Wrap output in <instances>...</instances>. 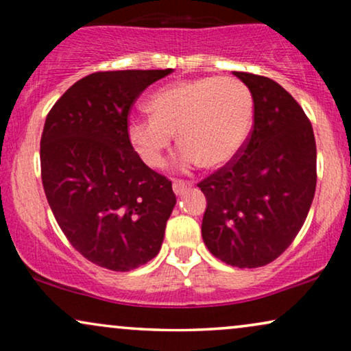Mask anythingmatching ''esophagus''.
I'll list each match as a JSON object with an SVG mask.
<instances>
[{
  "label": "esophagus",
  "mask_w": 351,
  "mask_h": 351,
  "mask_svg": "<svg viewBox=\"0 0 351 351\" xmlns=\"http://www.w3.org/2000/svg\"><path fill=\"white\" fill-rule=\"evenodd\" d=\"M190 184H186V182H182V180H174V184H172V190H174L176 195H184L186 190H189Z\"/></svg>",
  "instance_id": "1"
}]
</instances>
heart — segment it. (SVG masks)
<instances>
[{"label": "heart", "instance_id": "b5f03b06", "mask_svg": "<svg viewBox=\"0 0 351 351\" xmlns=\"http://www.w3.org/2000/svg\"><path fill=\"white\" fill-rule=\"evenodd\" d=\"M152 117L129 118L128 138L150 167H160L174 142L182 143L177 165L182 171L204 162L228 165L243 150L254 124L251 89L230 76H209L169 84L148 100Z\"/></svg>", "mask_w": 351, "mask_h": 351}]
</instances>
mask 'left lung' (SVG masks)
Listing matches in <instances>:
<instances>
[{
  "mask_svg": "<svg viewBox=\"0 0 351 351\" xmlns=\"http://www.w3.org/2000/svg\"><path fill=\"white\" fill-rule=\"evenodd\" d=\"M233 75L252 93L254 126L239 155L198 184L208 201L201 234L227 265L257 268L291 246L308 215L316 142L310 119L282 86L265 76Z\"/></svg>",
  "mask_w": 351,
  "mask_h": 351,
  "instance_id": "8db88e82",
  "label": "left lung"
}]
</instances>
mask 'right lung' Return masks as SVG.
Masks as SVG:
<instances>
[{"mask_svg":"<svg viewBox=\"0 0 351 351\" xmlns=\"http://www.w3.org/2000/svg\"><path fill=\"white\" fill-rule=\"evenodd\" d=\"M166 70L97 71L54 104L41 136V179L52 214L81 256L129 271L160 252L176 206L171 180L128 138V114Z\"/></svg>","mask_w":351,"mask_h":351,"instance_id":"1","label":"right lung"}]
</instances>
